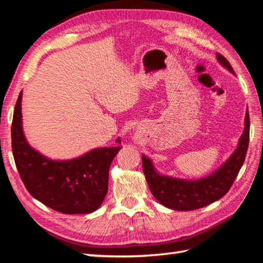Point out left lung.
Returning <instances> with one entry per match:
<instances>
[{
  "label": "left lung",
  "instance_id": "obj_1",
  "mask_svg": "<svg viewBox=\"0 0 263 263\" xmlns=\"http://www.w3.org/2000/svg\"><path fill=\"white\" fill-rule=\"evenodd\" d=\"M217 55L218 62L235 74L226 58ZM250 141V117L246 114V127L237 148L218 170L199 180H182L161 176L155 171L149 159L143 155V171L152 194L163 206L174 211H194L220 199L227 194L246 160Z\"/></svg>",
  "mask_w": 263,
  "mask_h": 263
}]
</instances>
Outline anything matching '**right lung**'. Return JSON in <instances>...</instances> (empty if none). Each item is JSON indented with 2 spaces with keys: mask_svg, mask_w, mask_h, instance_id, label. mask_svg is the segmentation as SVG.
<instances>
[{
  "mask_svg": "<svg viewBox=\"0 0 263 263\" xmlns=\"http://www.w3.org/2000/svg\"><path fill=\"white\" fill-rule=\"evenodd\" d=\"M21 98L22 92L14 107L11 139L15 165L29 194L63 214L97 211L107 195L109 167L121 146L96 148L68 161L49 160L33 149L23 135Z\"/></svg>",
  "mask_w": 263,
  "mask_h": 263,
  "instance_id": "add662e5",
  "label": "right lung"
}]
</instances>
